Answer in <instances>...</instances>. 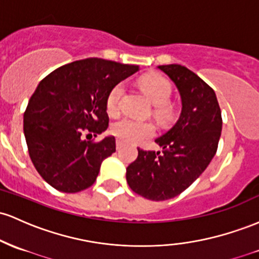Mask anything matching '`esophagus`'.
Listing matches in <instances>:
<instances>
[{
  "instance_id": "obj_1",
  "label": "esophagus",
  "mask_w": 259,
  "mask_h": 259,
  "mask_svg": "<svg viewBox=\"0 0 259 259\" xmlns=\"http://www.w3.org/2000/svg\"><path fill=\"white\" fill-rule=\"evenodd\" d=\"M120 147H121V143H120V141H116V150H119V149H120Z\"/></svg>"
}]
</instances>
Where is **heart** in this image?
I'll use <instances>...</instances> for the list:
<instances>
[{
    "label": "heart",
    "instance_id": "obj_1",
    "mask_svg": "<svg viewBox=\"0 0 259 259\" xmlns=\"http://www.w3.org/2000/svg\"><path fill=\"white\" fill-rule=\"evenodd\" d=\"M140 88L155 106H158L155 110L158 118L166 119L171 115V110L166 106L172 96V84L168 79L161 75L145 76L140 79ZM124 93L125 86L121 82L116 83L109 91L107 97V110L110 115H116L120 112ZM155 133V125L150 121L135 120L130 118L120 119L112 125V134L127 144L141 143L146 139L152 138Z\"/></svg>",
    "mask_w": 259,
    "mask_h": 259
}]
</instances>
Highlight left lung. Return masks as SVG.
<instances>
[{
  "label": "left lung",
  "mask_w": 259,
  "mask_h": 259,
  "mask_svg": "<svg viewBox=\"0 0 259 259\" xmlns=\"http://www.w3.org/2000/svg\"><path fill=\"white\" fill-rule=\"evenodd\" d=\"M177 86L182 113L169 132L156 139L162 151L138 149V158L126 168L133 192L150 200L180 195L205 171L218 150L223 129L220 106L214 90L181 65H162Z\"/></svg>",
  "instance_id": "8db88e82"
}]
</instances>
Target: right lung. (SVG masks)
<instances>
[{
    "mask_svg": "<svg viewBox=\"0 0 259 259\" xmlns=\"http://www.w3.org/2000/svg\"><path fill=\"white\" fill-rule=\"evenodd\" d=\"M136 71V65L92 58L64 65L39 82L23 130L30 160L51 187L77 193L95 183L102 161L115 152V139L87 138L107 129L108 93Z\"/></svg>",
    "mask_w": 259,
    "mask_h": 259,
    "instance_id": "obj_1",
    "label": "right lung"
}]
</instances>
